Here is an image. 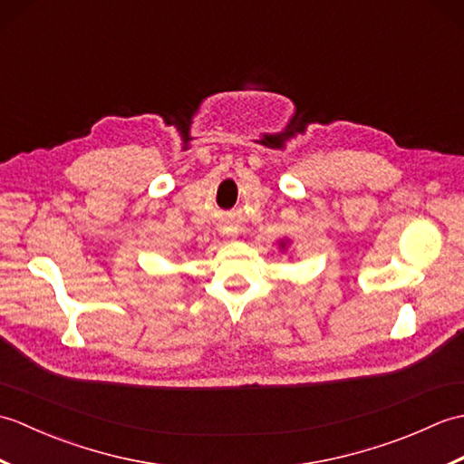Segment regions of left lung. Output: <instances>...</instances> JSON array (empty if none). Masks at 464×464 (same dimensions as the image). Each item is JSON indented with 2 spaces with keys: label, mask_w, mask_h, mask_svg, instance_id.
<instances>
[{
  "label": "left lung",
  "mask_w": 464,
  "mask_h": 464,
  "mask_svg": "<svg viewBox=\"0 0 464 464\" xmlns=\"http://www.w3.org/2000/svg\"><path fill=\"white\" fill-rule=\"evenodd\" d=\"M289 243H291V239H281V241H279V249H281V251H287Z\"/></svg>",
  "instance_id": "obj_1"
}]
</instances>
